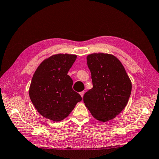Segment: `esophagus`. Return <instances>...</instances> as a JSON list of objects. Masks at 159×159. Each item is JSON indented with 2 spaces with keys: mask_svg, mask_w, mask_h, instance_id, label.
Wrapping results in <instances>:
<instances>
[{
  "mask_svg": "<svg viewBox=\"0 0 159 159\" xmlns=\"http://www.w3.org/2000/svg\"><path fill=\"white\" fill-rule=\"evenodd\" d=\"M84 93H85V91H83V92H80V96H81V97H82V98H83V96H84Z\"/></svg>",
  "mask_w": 159,
  "mask_h": 159,
  "instance_id": "obj_1",
  "label": "esophagus"
}]
</instances>
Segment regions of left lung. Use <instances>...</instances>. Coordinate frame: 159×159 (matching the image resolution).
I'll return each instance as SVG.
<instances>
[{"mask_svg": "<svg viewBox=\"0 0 159 159\" xmlns=\"http://www.w3.org/2000/svg\"><path fill=\"white\" fill-rule=\"evenodd\" d=\"M93 87L83 101L96 120L107 121L121 113L129 99L132 84L122 64L112 55L94 53L87 57Z\"/></svg>", "mask_w": 159, "mask_h": 159, "instance_id": "8db88e82", "label": "left lung"}]
</instances>
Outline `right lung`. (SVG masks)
<instances>
[{"label":"right lung","instance_id":"obj_1","mask_svg":"<svg viewBox=\"0 0 159 159\" xmlns=\"http://www.w3.org/2000/svg\"><path fill=\"white\" fill-rule=\"evenodd\" d=\"M76 55L58 54L45 59L37 68L29 88V96L37 111L55 121L65 119L82 100L72 89L67 75Z\"/></svg>","mask_w":159,"mask_h":159}]
</instances>
